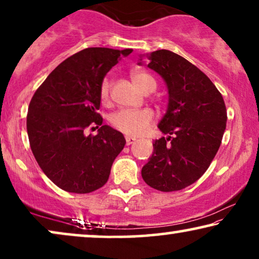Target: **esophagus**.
<instances>
[{
  "label": "esophagus",
  "mask_w": 259,
  "mask_h": 259,
  "mask_svg": "<svg viewBox=\"0 0 259 259\" xmlns=\"http://www.w3.org/2000/svg\"><path fill=\"white\" fill-rule=\"evenodd\" d=\"M137 139L134 137H126V144L127 145H132L134 141H136Z\"/></svg>",
  "instance_id": "1"
}]
</instances>
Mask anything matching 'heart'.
<instances>
[{
	"mask_svg": "<svg viewBox=\"0 0 259 259\" xmlns=\"http://www.w3.org/2000/svg\"><path fill=\"white\" fill-rule=\"evenodd\" d=\"M131 79L137 88L143 93H152L157 87L155 80L150 74L134 70L131 74ZM111 92V81L104 79L100 86V99L102 102H107ZM153 113L150 109H119L111 115V123L120 132L128 136H140L153 122Z\"/></svg>",
	"mask_w": 259,
	"mask_h": 259,
	"instance_id": "obj_1",
	"label": "heart"
}]
</instances>
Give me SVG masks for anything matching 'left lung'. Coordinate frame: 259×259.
I'll use <instances>...</instances> for the list:
<instances>
[{"label": "left lung", "instance_id": "obj_1", "mask_svg": "<svg viewBox=\"0 0 259 259\" xmlns=\"http://www.w3.org/2000/svg\"><path fill=\"white\" fill-rule=\"evenodd\" d=\"M147 56L148 68L167 86V111L158 125L167 137L154 141L141 176L153 189L172 192L197 182L208 168L222 144L228 115L222 94L199 68L166 49Z\"/></svg>", "mask_w": 259, "mask_h": 259}]
</instances>
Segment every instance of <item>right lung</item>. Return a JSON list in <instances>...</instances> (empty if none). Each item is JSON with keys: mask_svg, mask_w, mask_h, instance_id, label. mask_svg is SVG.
I'll list each match as a JSON object with an SVG mask.
<instances>
[{"mask_svg": "<svg viewBox=\"0 0 259 259\" xmlns=\"http://www.w3.org/2000/svg\"><path fill=\"white\" fill-rule=\"evenodd\" d=\"M132 49L86 48L60 63L37 88L27 114L31 152L56 186L90 193L107 183L114 159L126 140L102 125L100 86L106 74ZM88 126L99 128L86 136Z\"/></svg>", "mask_w": 259, "mask_h": 259, "instance_id": "add662e5", "label": "right lung"}]
</instances>
